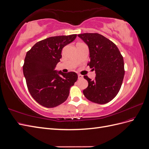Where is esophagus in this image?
<instances>
[{
  "label": "esophagus",
  "instance_id": "1",
  "mask_svg": "<svg viewBox=\"0 0 149 149\" xmlns=\"http://www.w3.org/2000/svg\"><path fill=\"white\" fill-rule=\"evenodd\" d=\"M78 79H79L83 78V76H82L81 74H79L78 75Z\"/></svg>",
  "mask_w": 149,
  "mask_h": 149
}]
</instances>
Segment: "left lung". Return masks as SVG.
<instances>
[{
	"label": "left lung",
	"instance_id": "8db88e82",
	"mask_svg": "<svg viewBox=\"0 0 149 149\" xmlns=\"http://www.w3.org/2000/svg\"><path fill=\"white\" fill-rule=\"evenodd\" d=\"M87 44L90 61L88 65L96 72L95 79L84 76L88 86L83 90L84 96L97 104L110 102L118 94L123 84L125 70L123 56L110 40L97 33L78 35Z\"/></svg>",
	"mask_w": 149,
	"mask_h": 149
}]
</instances>
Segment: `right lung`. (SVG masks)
I'll return each instance as SVG.
<instances>
[{"label": "right lung", "instance_id": "obj_1", "mask_svg": "<svg viewBox=\"0 0 149 149\" xmlns=\"http://www.w3.org/2000/svg\"><path fill=\"white\" fill-rule=\"evenodd\" d=\"M76 34L56 36L41 40L27 52L23 72L29 93L40 105L55 107L64 102L70 88L78 79L74 72L55 70L62 49L76 38Z\"/></svg>", "mask_w": 149, "mask_h": 149}]
</instances>
